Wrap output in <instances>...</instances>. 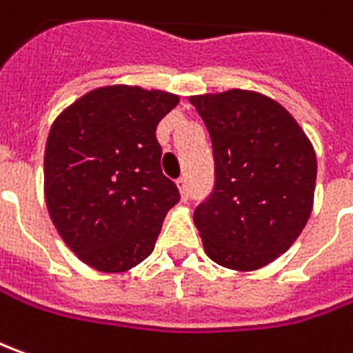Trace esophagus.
<instances>
[{
    "instance_id": "esophagus-1",
    "label": "esophagus",
    "mask_w": 353,
    "mask_h": 353,
    "mask_svg": "<svg viewBox=\"0 0 353 353\" xmlns=\"http://www.w3.org/2000/svg\"><path fill=\"white\" fill-rule=\"evenodd\" d=\"M176 188L179 189L181 199H188V179H185V177H179V179H176Z\"/></svg>"
}]
</instances>
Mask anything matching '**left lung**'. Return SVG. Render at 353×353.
I'll list each match as a JSON object with an SVG mask.
<instances>
[{
    "label": "left lung",
    "mask_w": 353,
    "mask_h": 353,
    "mask_svg": "<svg viewBox=\"0 0 353 353\" xmlns=\"http://www.w3.org/2000/svg\"><path fill=\"white\" fill-rule=\"evenodd\" d=\"M189 103L213 142V195L193 213L205 254L232 272H256L307 225L316 152L295 117L260 92L234 88Z\"/></svg>",
    "instance_id": "obj_1"
}]
</instances>
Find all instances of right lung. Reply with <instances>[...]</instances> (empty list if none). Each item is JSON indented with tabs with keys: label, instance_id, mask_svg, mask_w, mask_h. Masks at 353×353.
I'll use <instances>...</instances> for the list:
<instances>
[{
	"label": "right lung",
	"instance_id": "add662e5",
	"mask_svg": "<svg viewBox=\"0 0 353 353\" xmlns=\"http://www.w3.org/2000/svg\"><path fill=\"white\" fill-rule=\"evenodd\" d=\"M179 97L139 85H103L56 117L44 148V201L60 238L103 274L152 254L179 201L162 174L156 127Z\"/></svg>",
	"mask_w": 353,
	"mask_h": 353
}]
</instances>
